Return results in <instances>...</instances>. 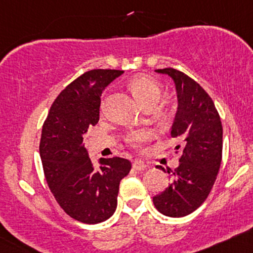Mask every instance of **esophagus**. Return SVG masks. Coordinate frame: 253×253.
<instances>
[{
	"label": "esophagus",
	"mask_w": 253,
	"mask_h": 253,
	"mask_svg": "<svg viewBox=\"0 0 253 253\" xmlns=\"http://www.w3.org/2000/svg\"><path fill=\"white\" fill-rule=\"evenodd\" d=\"M132 167H133V169H135V170L141 171V170H145V169L148 168V166H146L144 162H141V161H134L132 165Z\"/></svg>",
	"instance_id": "esophagus-1"
}]
</instances>
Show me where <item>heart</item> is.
<instances>
[{"label": "heart", "mask_w": 253, "mask_h": 253, "mask_svg": "<svg viewBox=\"0 0 253 253\" xmlns=\"http://www.w3.org/2000/svg\"><path fill=\"white\" fill-rule=\"evenodd\" d=\"M129 88L143 107L150 103H157L162 95V85L156 79L145 74L133 78L129 82ZM150 139H151V132L148 129L132 131L126 135V143L134 149H140Z\"/></svg>", "instance_id": "1"}]
</instances>
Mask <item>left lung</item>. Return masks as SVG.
Instances as JSON below:
<instances>
[{"instance_id":"8db88e82","label":"left lung","mask_w":253,"mask_h":253,"mask_svg":"<svg viewBox=\"0 0 253 253\" xmlns=\"http://www.w3.org/2000/svg\"><path fill=\"white\" fill-rule=\"evenodd\" d=\"M174 80L177 113L171 137L182 146L179 167L166 191L152 198L155 208L169 217H182L198 209L209 196L222 161V124L211 97L196 80L174 68L157 69ZM177 152V151H176ZM162 169V167H157Z\"/></svg>"}]
</instances>
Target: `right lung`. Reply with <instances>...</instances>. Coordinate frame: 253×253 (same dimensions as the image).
I'll use <instances>...</instances> for the list:
<instances>
[{"mask_svg":"<svg viewBox=\"0 0 253 253\" xmlns=\"http://www.w3.org/2000/svg\"><path fill=\"white\" fill-rule=\"evenodd\" d=\"M124 73L92 69L66 86L51 104L43 124L40 154L44 176L67 215L87 224L103 222L118 205L120 181L131 170L126 158L90 160L84 137L99 120L102 91Z\"/></svg>","mask_w":253,"mask_h":253,"instance_id":"1","label":"right lung"}]
</instances>
